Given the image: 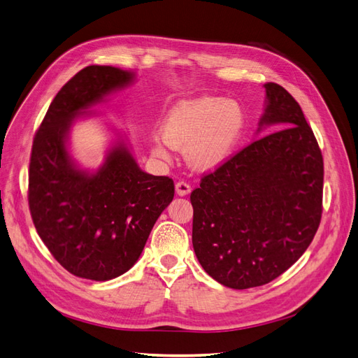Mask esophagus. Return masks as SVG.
I'll list each match as a JSON object with an SVG mask.
<instances>
[{"mask_svg": "<svg viewBox=\"0 0 358 358\" xmlns=\"http://www.w3.org/2000/svg\"><path fill=\"white\" fill-rule=\"evenodd\" d=\"M176 192H177L178 196H186V194H189L192 192V187H190V184L187 181L180 180L176 184Z\"/></svg>", "mask_w": 358, "mask_h": 358, "instance_id": "34e87169", "label": "esophagus"}]
</instances>
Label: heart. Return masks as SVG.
<instances>
[{
  "mask_svg": "<svg viewBox=\"0 0 358 358\" xmlns=\"http://www.w3.org/2000/svg\"><path fill=\"white\" fill-rule=\"evenodd\" d=\"M243 127V110L236 101L220 97L182 101L165 117L164 137H156L155 152L168 157L174 148H186L193 166L213 169L230 156Z\"/></svg>",
  "mask_w": 358,
  "mask_h": 358,
  "instance_id": "1",
  "label": "heart"
}]
</instances>
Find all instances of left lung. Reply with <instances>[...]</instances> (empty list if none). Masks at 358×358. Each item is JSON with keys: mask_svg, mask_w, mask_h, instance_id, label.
Masks as SVG:
<instances>
[{"mask_svg": "<svg viewBox=\"0 0 358 358\" xmlns=\"http://www.w3.org/2000/svg\"><path fill=\"white\" fill-rule=\"evenodd\" d=\"M261 125L285 127L234 153L192 192L194 254L231 289L267 285L301 258L323 213V156L298 101L264 85Z\"/></svg>", "mask_w": 358, "mask_h": 358, "instance_id": "1", "label": "left lung"}]
</instances>
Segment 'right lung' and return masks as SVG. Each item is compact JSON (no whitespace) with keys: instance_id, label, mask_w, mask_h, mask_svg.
Here are the masks:
<instances>
[{"instance_id":"1","label":"right lung","mask_w":358,"mask_h":358,"mask_svg":"<svg viewBox=\"0 0 358 358\" xmlns=\"http://www.w3.org/2000/svg\"><path fill=\"white\" fill-rule=\"evenodd\" d=\"M131 79L112 66H87L60 88L34 137V226L60 266L81 279L110 280L134 266L176 192L172 178L143 172L122 144L92 176L76 169L66 150L76 113Z\"/></svg>"}]
</instances>
